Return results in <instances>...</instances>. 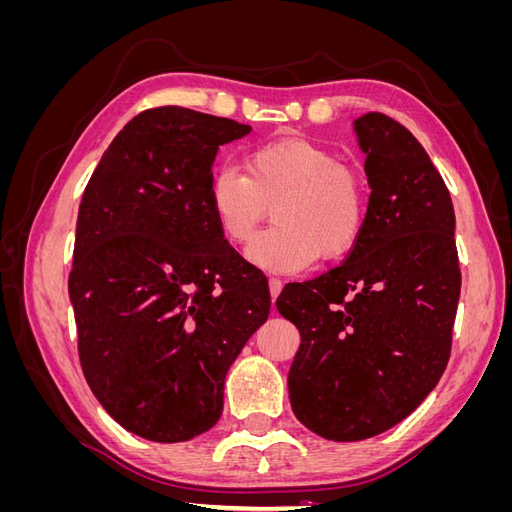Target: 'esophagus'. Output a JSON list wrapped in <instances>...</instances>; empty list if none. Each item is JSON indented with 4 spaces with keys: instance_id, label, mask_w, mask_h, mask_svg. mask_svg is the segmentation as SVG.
Instances as JSON below:
<instances>
[{
    "instance_id": "esophagus-1",
    "label": "esophagus",
    "mask_w": 512,
    "mask_h": 512,
    "mask_svg": "<svg viewBox=\"0 0 512 512\" xmlns=\"http://www.w3.org/2000/svg\"><path fill=\"white\" fill-rule=\"evenodd\" d=\"M282 280H277V277H271L269 280V292H271V299L275 301L277 297H280V292H282Z\"/></svg>"
}]
</instances>
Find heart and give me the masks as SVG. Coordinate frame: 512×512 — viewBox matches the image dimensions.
I'll return each instance as SVG.
<instances>
[{
	"mask_svg": "<svg viewBox=\"0 0 512 512\" xmlns=\"http://www.w3.org/2000/svg\"><path fill=\"white\" fill-rule=\"evenodd\" d=\"M209 205L232 245L252 239L273 207L275 226L247 247V260L273 273H299L316 258L339 260L359 243L367 220V188L356 168L305 138L256 147L239 168H220Z\"/></svg>",
	"mask_w": 512,
	"mask_h": 512,
	"instance_id": "b5f03b06",
	"label": "heart"
}]
</instances>
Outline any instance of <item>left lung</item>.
I'll return each mask as SVG.
<instances>
[{
  "mask_svg": "<svg viewBox=\"0 0 512 512\" xmlns=\"http://www.w3.org/2000/svg\"><path fill=\"white\" fill-rule=\"evenodd\" d=\"M354 132L371 188L363 235L275 301L301 335L292 412L333 442L374 438L421 406L451 356L461 290L453 200L423 145L382 113Z\"/></svg>",
  "mask_w": 512,
  "mask_h": 512,
  "instance_id": "1",
  "label": "left lung"
}]
</instances>
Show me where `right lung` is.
Instances as JSON below:
<instances>
[{
    "label": "right lung",
    "instance_id": "obj_1",
    "mask_svg": "<svg viewBox=\"0 0 512 512\" xmlns=\"http://www.w3.org/2000/svg\"><path fill=\"white\" fill-rule=\"evenodd\" d=\"M252 128L160 106L108 145L76 220L68 292L91 393L151 442L211 429L224 380L271 309L267 277L215 224L211 166Z\"/></svg>",
    "mask_w": 512,
    "mask_h": 512
}]
</instances>
